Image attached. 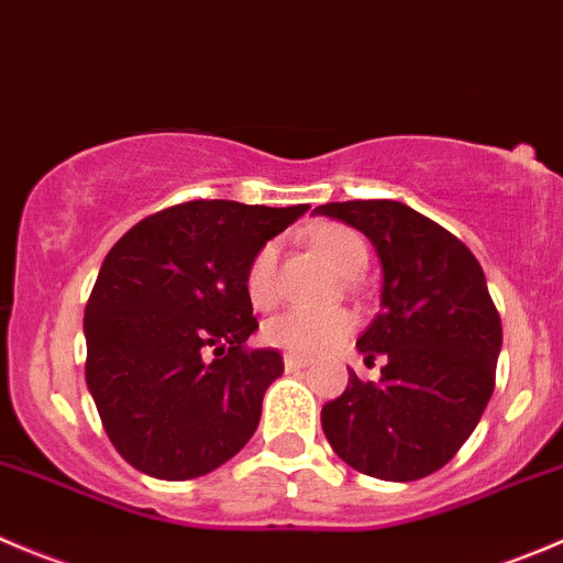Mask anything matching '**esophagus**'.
<instances>
[{"mask_svg":"<svg viewBox=\"0 0 563 563\" xmlns=\"http://www.w3.org/2000/svg\"><path fill=\"white\" fill-rule=\"evenodd\" d=\"M283 365H286V371H299V368H308L310 360L299 357V354H286V357H283Z\"/></svg>","mask_w":563,"mask_h":563,"instance_id":"34e87169","label":"esophagus"}]
</instances>
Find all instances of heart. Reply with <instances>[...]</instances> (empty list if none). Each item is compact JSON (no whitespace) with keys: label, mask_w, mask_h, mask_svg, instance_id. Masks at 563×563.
Listing matches in <instances>:
<instances>
[{"label":"heart","mask_w":563,"mask_h":563,"mask_svg":"<svg viewBox=\"0 0 563 563\" xmlns=\"http://www.w3.org/2000/svg\"><path fill=\"white\" fill-rule=\"evenodd\" d=\"M316 247L332 261L341 272L363 269L368 261L365 242L343 225H321L310 233ZM277 261H280V247L277 242H266L258 247V253L250 258L247 272H244V291L255 308H269L275 305L277 291ZM354 332V316L343 308L327 310H305L294 308L286 313L272 316L264 324V341L269 346L283 349L288 354H324L330 349H338Z\"/></svg>","instance_id":"obj_1"}]
</instances>
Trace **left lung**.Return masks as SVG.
<instances>
[{
  "instance_id": "obj_1",
  "label": "left lung",
  "mask_w": 563,
  "mask_h": 563,
  "mask_svg": "<svg viewBox=\"0 0 563 563\" xmlns=\"http://www.w3.org/2000/svg\"><path fill=\"white\" fill-rule=\"evenodd\" d=\"M371 239L382 261V308L357 338L387 360L379 382L349 371L321 407V429L346 465L382 482H418L454 460L495 387L504 330L476 255L398 200L324 203Z\"/></svg>"
}]
</instances>
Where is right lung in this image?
I'll list each match as a JSON object with an SVG mask.
<instances>
[{
	"instance_id": "1",
	"label": "right lung",
	"mask_w": 563,
	"mask_h": 563,
	"mask_svg": "<svg viewBox=\"0 0 563 563\" xmlns=\"http://www.w3.org/2000/svg\"><path fill=\"white\" fill-rule=\"evenodd\" d=\"M310 206L189 200L145 217L103 258L85 308V379L118 454L165 482L247 445L283 374L244 291L250 258Z\"/></svg>"
}]
</instances>
